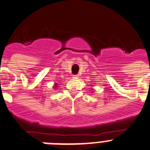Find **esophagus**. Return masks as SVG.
Wrapping results in <instances>:
<instances>
[{
	"label": "esophagus",
	"mask_w": 150,
	"mask_h": 150,
	"mask_svg": "<svg viewBox=\"0 0 150 150\" xmlns=\"http://www.w3.org/2000/svg\"><path fill=\"white\" fill-rule=\"evenodd\" d=\"M73 76H74V78H77L78 77V75H77V74H74V75H73Z\"/></svg>",
	"instance_id": "obj_1"
}]
</instances>
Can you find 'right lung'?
<instances>
[{
	"label": "right lung",
	"instance_id": "1",
	"mask_svg": "<svg viewBox=\"0 0 150 150\" xmlns=\"http://www.w3.org/2000/svg\"><path fill=\"white\" fill-rule=\"evenodd\" d=\"M56 85H57V84H56ZM55 87H56V88H57V86H55Z\"/></svg>",
	"mask_w": 150,
	"mask_h": 150
}]
</instances>
